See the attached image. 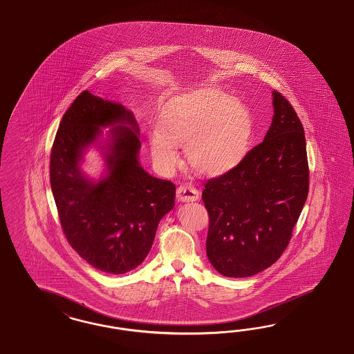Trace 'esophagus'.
Returning a JSON list of instances; mask_svg holds the SVG:
<instances>
[{
    "mask_svg": "<svg viewBox=\"0 0 354 354\" xmlns=\"http://www.w3.org/2000/svg\"><path fill=\"white\" fill-rule=\"evenodd\" d=\"M176 197L182 203H189V201H197L200 197V192L191 185V184H184L178 187L176 189Z\"/></svg>",
    "mask_w": 354,
    "mask_h": 354,
    "instance_id": "34e87169",
    "label": "esophagus"
}]
</instances>
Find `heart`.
I'll return each instance as SVG.
<instances>
[{
    "label": "heart",
    "instance_id": "b5f03b06",
    "mask_svg": "<svg viewBox=\"0 0 354 354\" xmlns=\"http://www.w3.org/2000/svg\"><path fill=\"white\" fill-rule=\"evenodd\" d=\"M252 136L248 107L219 89H201L172 101L149 135L153 161L165 174L178 167L176 147H185L189 165L210 176L231 171L247 154Z\"/></svg>",
    "mask_w": 354,
    "mask_h": 354
}]
</instances>
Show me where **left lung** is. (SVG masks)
<instances>
[{
  "instance_id": "left-lung-1",
  "label": "left lung",
  "mask_w": 354,
  "mask_h": 354,
  "mask_svg": "<svg viewBox=\"0 0 354 354\" xmlns=\"http://www.w3.org/2000/svg\"><path fill=\"white\" fill-rule=\"evenodd\" d=\"M265 140L235 169L205 184L206 254L218 272L247 278L270 268L290 244L309 193L305 132L290 101L272 91Z\"/></svg>"
}]
</instances>
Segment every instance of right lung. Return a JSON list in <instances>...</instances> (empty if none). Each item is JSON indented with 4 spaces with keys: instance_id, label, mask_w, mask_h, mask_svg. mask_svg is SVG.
I'll return each mask as SVG.
<instances>
[{
    "instance_id": "1",
    "label": "right lung",
    "mask_w": 354,
    "mask_h": 354,
    "mask_svg": "<svg viewBox=\"0 0 354 354\" xmlns=\"http://www.w3.org/2000/svg\"><path fill=\"white\" fill-rule=\"evenodd\" d=\"M129 124L131 128L123 127ZM114 125L107 145L109 175L98 183L81 174L82 150ZM139 129L132 113L83 91L64 113L50 153V185L68 244L107 274L138 268L149 253L162 216L175 205V185L138 161Z\"/></svg>"
}]
</instances>
